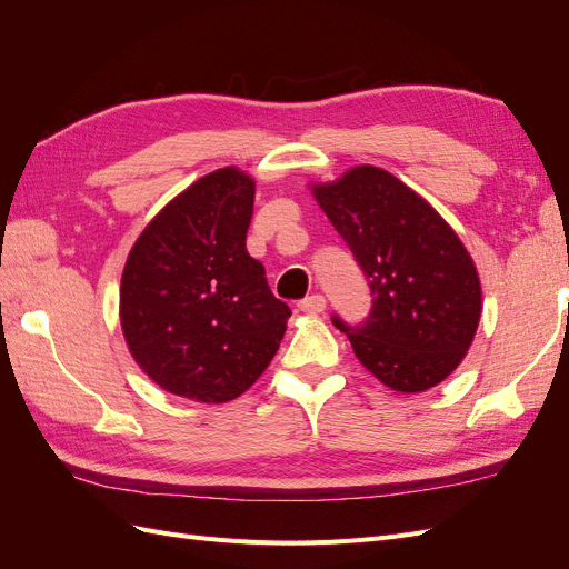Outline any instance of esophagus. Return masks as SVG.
<instances>
[{"label": "esophagus", "instance_id": "34e87169", "mask_svg": "<svg viewBox=\"0 0 569 569\" xmlns=\"http://www.w3.org/2000/svg\"><path fill=\"white\" fill-rule=\"evenodd\" d=\"M299 308L303 313H322L325 311V297L322 295H311L299 301Z\"/></svg>", "mask_w": 569, "mask_h": 569}]
</instances>
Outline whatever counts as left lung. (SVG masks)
<instances>
[{"mask_svg": "<svg viewBox=\"0 0 569 569\" xmlns=\"http://www.w3.org/2000/svg\"><path fill=\"white\" fill-rule=\"evenodd\" d=\"M370 289L360 325L332 316L377 380L416 393L449 377L470 349L481 287L470 253L443 218L399 178L358 166L313 187Z\"/></svg>", "mask_w": 569, "mask_h": 569, "instance_id": "left-lung-1", "label": "left lung"}]
</instances>
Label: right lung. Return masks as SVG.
Segmentation results:
<instances>
[{
  "mask_svg": "<svg viewBox=\"0 0 569 569\" xmlns=\"http://www.w3.org/2000/svg\"><path fill=\"white\" fill-rule=\"evenodd\" d=\"M253 180L220 168L170 201L120 280V325L140 368L170 393L226 403L272 360L289 306L247 251Z\"/></svg>",
  "mask_w": 569,
  "mask_h": 569,
  "instance_id": "obj_1",
  "label": "right lung"
}]
</instances>
